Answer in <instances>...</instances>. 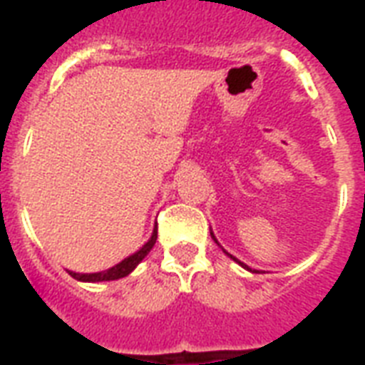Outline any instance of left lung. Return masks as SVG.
Listing matches in <instances>:
<instances>
[{
  "mask_svg": "<svg viewBox=\"0 0 365 365\" xmlns=\"http://www.w3.org/2000/svg\"><path fill=\"white\" fill-rule=\"evenodd\" d=\"M210 235H212V239L216 240V237H214V233H212V231H210ZM216 242H217V240H216ZM225 254H227V252H225ZM227 255H229V257H231V259H233V261H237V263H239V265H242L244 269H248V265H244L242 261H239V259H237V257H233V255H231V254H227ZM248 271H252V269H248ZM254 272H257V271H254Z\"/></svg>",
  "mask_w": 365,
  "mask_h": 365,
  "instance_id": "1",
  "label": "left lung"
}]
</instances>
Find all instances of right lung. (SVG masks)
<instances>
[{"mask_svg":"<svg viewBox=\"0 0 365 365\" xmlns=\"http://www.w3.org/2000/svg\"><path fill=\"white\" fill-rule=\"evenodd\" d=\"M155 240H157V225L153 229V235H151V239L148 242L143 244L142 248L134 252L132 255L125 257L121 263H117L115 267H111L108 271H102V272H73V271H68L71 277L76 278V280H81V282H104V280H117V278H123L126 274H130L136 265L140 261L145 257V255L151 252V248L155 246Z\"/></svg>","mask_w":365,"mask_h":365,"instance_id":"obj_1","label":"right lung"}]
</instances>
